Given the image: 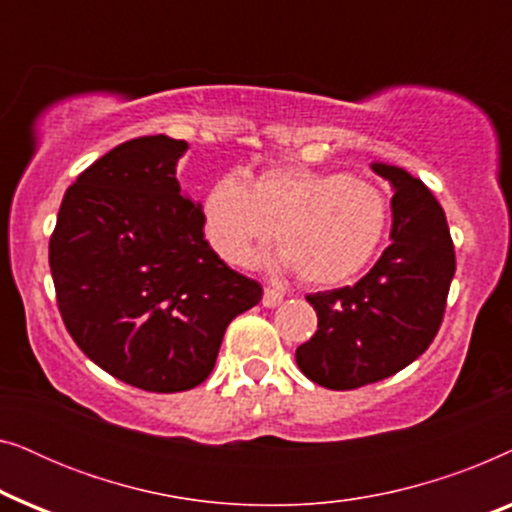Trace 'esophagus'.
Masks as SVG:
<instances>
[{
	"label": "esophagus",
	"instance_id": "obj_1",
	"mask_svg": "<svg viewBox=\"0 0 512 512\" xmlns=\"http://www.w3.org/2000/svg\"><path fill=\"white\" fill-rule=\"evenodd\" d=\"M282 300H284V296L275 289H265L263 291V305L265 307H277L279 303H282Z\"/></svg>",
	"mask_w": 512,
	"mask_h": 512
}]
</instances>
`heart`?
Returning <instances> with one entry per match:
<instances>
[{
  "label": "heart",
  "mask_w": 512,
  "mask_h": 512,
  "mask_svg": "<svg viewBox=\"0 0 512 512\" xmlns=\"http://www.w3.org/2000/svg\"><path fill=\"white\" fill-rule=\"evenodd\" d=\"M202 219L209 244L226 263L254 265L275 235L282 263L305 284L333 286L373 261L391 205L370 179L279 165L251 181L235 174L214 181Z\"/></svg>",
  "instance_id": "1"
}]
</instances>
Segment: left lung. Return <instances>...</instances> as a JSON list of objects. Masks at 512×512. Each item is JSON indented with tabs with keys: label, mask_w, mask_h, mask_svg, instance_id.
I'll return each mask as SVG.
<instances>
[{
	"label": "left lung",
	"mask_w": 512,
	"mask_h": 512,
	"mask_svg": "<svg viewBox=\"0 0 512 512\" xmlns=\"http://www.w3.org/2000/svg\"><path fill=\"white\" fill-rule=\"evenodd\" d=\"M394 186L391 244L354 286L307 296L317 333L296 349L305 377L345 391L396 375L436 338L454 277V244L443 207L401 167L375 163Z\"/></svg>",
	"instance_id": "left-lung-1"
}]
</instances>
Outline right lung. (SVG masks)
<instances>
[{
  "label": "right lung",
  "mask_w": 512,
  "mask_h": 512,
  "mask_svg": "<svg viewBox=\"0 0 512 512\" xmlns=\"http://www.w3.org/2000/svg\"><path fill=\"white\" fill-rule=\"evenodd\" d=\"M184 139H130L83 170L48 244L60 317L90 361L156 394L198 387L223 333L263 298L205 240L174 172Z\"/></svg>",
  "instance_id": "right-lung-1"
}]
</instances>
